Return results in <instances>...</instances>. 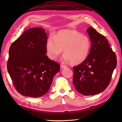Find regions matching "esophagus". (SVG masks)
Masks as SVG:
<instances>
[{
	"instance_id": "obj_1",
	"label": "esophagus",
	"mask_w": 122,
	"mask_h": 122,
	"mask_svg": "<svg viewBox=\"0 0 122 122\" xmlns=\"http://www.w3.org/2000/svg\"><path fill=\"white\" fill-rule=\"evenodd\" d=\"M60 66H61V68H66V65H64V64H61Z\"/></svg>"
}]
</instances>
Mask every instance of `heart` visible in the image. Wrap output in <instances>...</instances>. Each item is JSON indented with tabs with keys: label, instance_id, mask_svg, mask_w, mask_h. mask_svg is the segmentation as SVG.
Returning a JSON list of instances; mask_svg holds the SVG:
<instances>
[{
	"label": "heart",
	"instance_id": "obj_1",
	"mask_svg": "<svg viewBox=\"0 0 122 122\" xmlns=\"http://www.w3.org/2000/svg\"><path fill=\"white\" fill-rule=\"evenodd\" d=\"M91 46L90 38L74 30H59L54 37L50 36L46 42V53L49 58L56 59L64 49L62 59L73 64L81 63L86 59Z\"/></svg>",
	"mask_w": 122,
	"mask_h": 122
}]
</instances>
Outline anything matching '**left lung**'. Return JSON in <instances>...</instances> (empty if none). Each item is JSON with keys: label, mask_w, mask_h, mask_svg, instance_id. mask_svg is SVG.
<instances>
[{"label": "left lung", "mask_w": 122, "mask_h": 122, "mask_svg": "<svg viewBox=\"0 0 122 122\" xmlns=\"http://www.w3.org/2000/svg\"><path fill=\"white\" fill-rule=\"evenodd\" d=\"M91 46L85 60L73 68V83L77 92L85 96L98 94L109 84L117 59L104 36L89 27Z\"/></svg>", "instance_id": "obj_1"}]
</instances>
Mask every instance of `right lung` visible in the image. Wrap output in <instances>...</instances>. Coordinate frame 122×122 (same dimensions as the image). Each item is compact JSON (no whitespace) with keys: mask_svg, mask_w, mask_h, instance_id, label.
I'll return each mask as SVG.
<instances>
[{"mask_svg":"<svg viewBox=\"0 0 122 122\" xmlns=\"http://www.w3.org/2000/svg\"><path fill=\"white\" fill-rule=\"evenodd\" d=\"M47 39L43 28H31L10 46L8 72L15 89L22 95L36 98L46 94L60 70V64L46 56Z\"/></svg>","mask_w":122,"mask_h":122,"instance_id":"obj_1","label":"right lung"}]
</instances>
